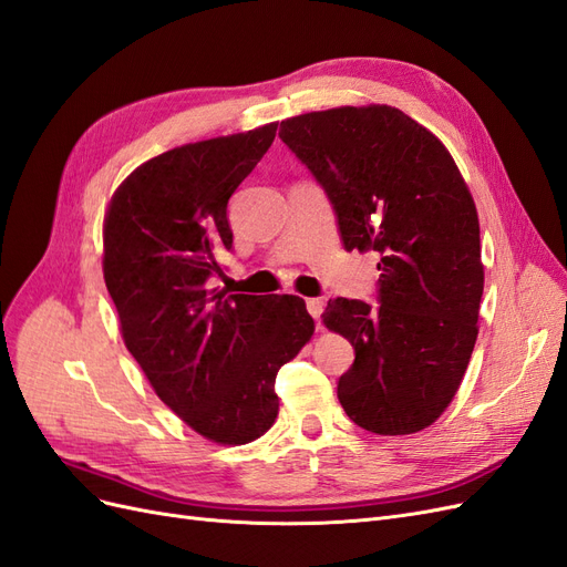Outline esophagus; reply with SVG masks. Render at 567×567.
Here are the masks:
<instances>
[{"instance_id": "1", "label": "esophagus", "mask_w": 567, "mask_h": 567, "mask_svg": "<svg viewBox=\"0 0 567 567\" xmlns=\"http://www.w3.org/2000/svg\"><path fill=\"white\" fill-rule=\"evenodd\" d=\"M305 305H307V312H310V315H312V317L319 321V319H321V312H323V305H326V302H323L321 298H307V300H305Z\"/></svg>"}]
</instances>
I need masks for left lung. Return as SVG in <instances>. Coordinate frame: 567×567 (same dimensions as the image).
Wrapping results in <instances>:
<instances>
[{"label":"left lung","instance_id":"1","mask_svg":"<svg viewBox=\"0 0 567 567\" xmlns=\"http://www.w3.org/2000/svg\"><path fill=\"white\" fill-rule=\"evenodd\" d=\"M281 142L329 196L346 250H375L379 302L333 298L354 362L338 400L364 431L409 435L450 406L477 338L485 271L473 196L433 132L392 106L288 117Z\"/></svg>","mask_w":567,"mask_h":567}]
</instances>
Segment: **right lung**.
Segmentation results:
<instances>
[{
	"instance_id": "right-lung-1",
	"label": "right lung",
	"mask_w": 567,
	"mask_h": 567,
	"mask_svg": "<svg viewBox=\"0 0 567 567\" xmlns=\"http://www.w3.org/2000/svg\"><path fill=\"white\" fill-rule=\"evenodd\" d=\"M277 123L186 144L117 186L104 219V279L120 331L158 398L196 433L246 444L277 421L279 369L315 333L298 296H227V203Z\"/></svg>"
}]
</instances>
